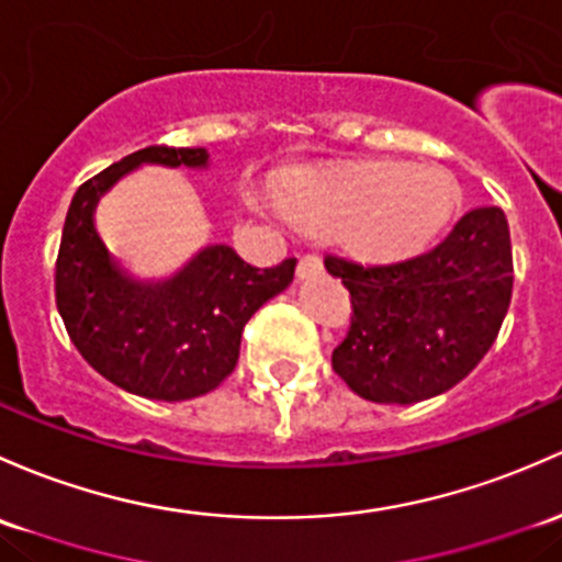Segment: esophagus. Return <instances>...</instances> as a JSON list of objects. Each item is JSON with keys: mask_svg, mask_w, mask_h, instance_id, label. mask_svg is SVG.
<instances>
[{"mask_svg": "<svg viewBox=\"0 0 562 562\" xmlns=\"http://www.w3.org/2000/svg\"><path fill=\"white\" fill-rule=\"evenodd\" d=\"M317 271H323V258L317 256V252H306V256L299 258L296 274L301 277V280H304V277L317 274Z\"/></svg>", "mask_w": 562, "mask_h": 562, "instance_id": "34e87169", "label": "esophagus"}]
</instances>
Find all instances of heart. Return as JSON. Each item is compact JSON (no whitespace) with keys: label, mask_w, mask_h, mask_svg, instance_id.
<instances>
[{"label":"heart","mask_w":562,"mask_h":562,"mask_svg":"<svg viewBox=\"0 0 562 562\" xmlns=\"http://www.w3.org/2000/svg\"><path fill=\"white\" fill-rule=\"evenodd\" d=\"M450 175L404 161H366L339 172H301L280 188V204L312 228H339L366 258H401L428 245L452 215Z\"/></svg>","instance_id":"obj_1"}]
</instances>
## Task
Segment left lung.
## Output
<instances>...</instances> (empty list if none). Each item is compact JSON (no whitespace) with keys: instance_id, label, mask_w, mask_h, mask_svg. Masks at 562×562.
Instances as JSON below:
<instances>
[{"instance_id":"8db88e82","label":"left lung","mask_w":562,"mask_h":562,"mask_svg":"<svg viewBox=\"0 0 562 562\" xmlns=\"http://www.w3.org/2000/svg\"><path fill=\"white\" fill-rule=\"evenodd\" d=\"M326 269L352 304L330 366L374 404H417L465 380L493 347L515 285L501 206L465 212L417 256L360 263L328 252Z\"/></svg>"}]
</instances>
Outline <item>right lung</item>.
I'll list each match as a JSON object with an SVG mask.
<instances>
[{"instance_id":"1","label":"right lung","mask_w":562,"mask_h":562,"mask_svg":"<svg viewBox=\"0 0 562 562\" xmlns=\"http://www.w3.org/2000/svg\"><path fill=\"white\" fill-rule=\"evenodd\" d=\"M139 164L204 167L206 153L150 145L82 182L58 245V315L80 356L112 385L156 401L199 398L232 374L245 323L291 285L296 258L258 269L232 247L212 245L172 280H128L93 228V206Z\"/></svg>"}]
</instances>
